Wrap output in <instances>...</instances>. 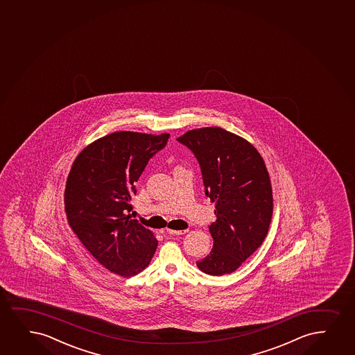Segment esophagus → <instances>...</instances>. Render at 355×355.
<instances>
[{"mask_svg":"<svg viewBox=\"0 0 355 355\" xmlns=\"http://www.w3.org/2000/svg\"><path fill=\"white\" fill-rule=\"evenodd\" d=\"M187 232H188V230H180V231H177V230H171V228H167V233L173 234V236H180V234H185Z\"/></svg>","mask_w":355,"mask_h":355,"instance_id":"34e87169","label":"esophagus"}]
</instances>
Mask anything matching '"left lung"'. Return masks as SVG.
I'll return each mask as SVG.
<instances>
[{
  "instance_id": "left-lung-1",
  "label": "left lung",
  "mask_w": 355,
  "mask_h": 355,
  "mask_svg": "<svg viewBox=\"0 0 355 355\" xmlns=\"http://www.w3.org/2000/svg\"><path fill=\"white\" fill-rule=\"evenodd\" d=\"M177 141L193 150L216 221L213 248L196 266L208 275L231 274L259 249L272 216L270 177L259 150L223 128L193 129Z\"/></svg>"
}]
</instances>
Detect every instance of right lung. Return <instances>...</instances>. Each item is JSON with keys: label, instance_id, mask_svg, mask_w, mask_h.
Segmentation results:
<instances>
[{"label": "right lung", "instance_id": "1", "mask_svg": "<svg viewBox=\"0 0 355 355\" xmlns=\"http://www.w3.org/2000/svg\"><path fill=\"white\" fill-rule=\"evenodd\" d=\"M168 137L136 132L103 136L80 152L67 178L64 210L71 231L103 267L123 277L142 272L158 246L153 232L127 213L136 182Z\"/></svg>", "mask_w": 355, "mask_h": 355}]
</instances>
